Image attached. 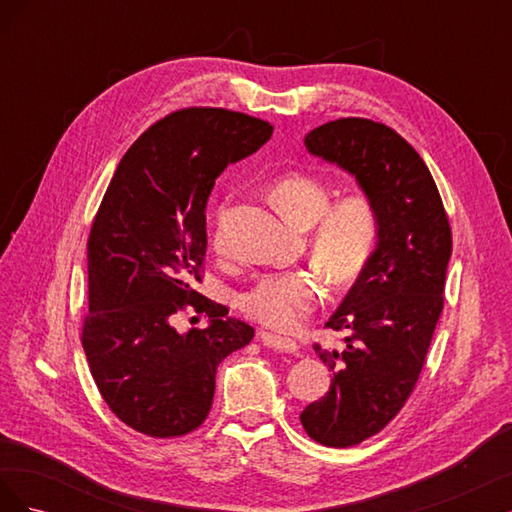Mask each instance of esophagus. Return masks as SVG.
<instances>
[{
    "label": "esophagus",
    "mask_w": 512,
    "mask_h": 512,
    "mask_svg": "<svg viewBox=\"0 0 512 512\" xmlns=\"http://www.w3.org/2000/svg\"><path fill=\"white\" fill-rule=\"evenodd\" d=\"M260 339H262V344H265V346L277 348L282 352H297V348H299L292 337L277 335V333H271V331H260Z\"/></svg>",
    "instance_id": "obj_1"
}]
</instances>
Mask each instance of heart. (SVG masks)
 <instances>
[{"label":"heart","mask_w":512,"mask_h":512,"mask_svg":"<svg viewBox=\"0 0 512 512\" xmlns=\"http://www.w3.org/2000/svg\"><path fill=\"white\" fill-rule=\"evenodd\" d=\"M271 200L288 222L309 228V254L337 286L350 284L374 256L380 215L365 190L331 200L329 181L309 173H290L271 185ZM213 250L226 252L222 222L213 232ZM327 297V286L312 269L275 271L258 277L241 299V312L271 329H292Z\"/></svg>","instance_id":"obj_1"}]
</instances>
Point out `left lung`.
<instances>
[{
	"mask_svg": "<svg viewBox=\"0 0 512 512\" xmlns=\"http://www.w3.org/2000/svg\"><path fill=\"white\" fill-rule=\"evenodd\" d=\"M305 145L352 173L380 215L374 256L324 324L346 335L342 350L314 344L333 371L329 393L301 412L309 438L348 448L380 433L414 391L444 307L453 232L427 164L393 128L344 117Z\"/></svg>",
	"mask_w": 512,
	"mask_h": 512,
	"instance_id": "obj_1",
	"label": "left lung"
}]
</instances>
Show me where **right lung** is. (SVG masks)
<instances>
[{
  "label": "right lung",
  "instance_id": "obj_1",
  "mask_svg": "<svg viewBox=\"0 0 512 512\" xmlns=\"http://www.w3.org/2000/svg\"><path fill=\"white\" fill-rule=\"evenodd\" d=\"M269 121L213 106L181 108L136 138L108 183L87 239L89 314L81 342L106 406L149 438L205 423L215 371L254 329L194 290L207 254V198L222 170L265 145ZM192 306L207 330L179 334Z\"/></svg>",
  "mask_w": 512,
  "mask_h": 512
}]
</instances>
